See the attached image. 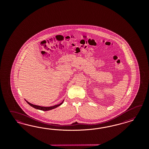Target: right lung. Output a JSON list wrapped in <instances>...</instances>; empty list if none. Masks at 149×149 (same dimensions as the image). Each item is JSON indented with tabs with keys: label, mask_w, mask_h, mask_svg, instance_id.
I'll list each match as a JSON object with an SVG mask.
<instances>
[{
	"label": "right lung",
	"mask_w": 149,
	"mask_h": 149,
	"mask_svg": "<svg viewBox=\"0 0 149 149\" xmlns=\"http://www.w3.org/2000/svg\"><path fill=\"white\" fill-rule=\"evenodd\" d=\"M26 102H27L28 104L29 105H30L31 107H32L33 108H34L36 109H39V110H42V111H47V110H52V109H54L56 108L57 107H58L59 106H60L61 104H62L64 102V100H63V102L60 103V104H57V105H56L54 106H52V107H41V106H39V105H34V104H31L29 102H28V101H27L26 100Z\"/></svg>",
	"instance_id": "right-lung-1"
}]
</instances>
